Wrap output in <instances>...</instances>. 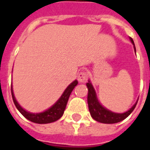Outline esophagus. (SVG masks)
Masks as SVG:
<instances>
[{
    "label": "esophagus",
    "instance_id": "34e87169",
    "mask_svg": "<svg viewBox=\"0 0 150 150\" xmlns=\"http://www.w3.org/2000/svg\"><path fill=\"white\" fill-rule=\"evenodd\" d=\"M78 80L80 82H86V81L88 80V74L86 71H80L78 75Z\"/></svg>",
    "mask_w": 150,
    "mask_h": 150
}]
</instances>
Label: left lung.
<instances>
[{
  "label": "left lung",
  "instance_id": "1",
  "mask_svg": "<svg viewBox=\"0 0 150 150\" xmlns=\"http://www.w3.org/2000/svg\"><path fill=\"white\" fill-rule=\"evenodd\" d=\"M130 40L132 41V43H133V45H134L135 51L134 41H133L132 38H130ZM86 86L88 89H89L87 100H88L89 112H90L92 117L94 120H96V121L100 122V123L114 124L123 121L124 119H125L126 117H128L130 115V114L134 110L135 106L137 104V102H136L129 110H128L125 113H123V114H117V113L110 111V110H108L103 107L102 105H100L98 100L96 98L95 90H94L93 87L90 83V82H87Z\"/></svg>",
  "mask_w": 150,
  "mask_h": 150
}]
</instances>
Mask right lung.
<instances>
[{"label":"right lung","instance_id":"1","mask_svg":"<svg viewBox=\"0 0 150 150\" xmlns=\"http://www.w3.org/2000/svg\"><path fill=\"white\" fill-rule=\"evenodd\" d=\"M78 84L77 80H75L72 83H71L68 86V88L64 90V93L61 96V98L59 99L56 102V103L53 105L50 108L47 110L46 111L42 112V113H39V114H32L29 112H27L23 108L21 107L18 102L16 101L13 93L12 86L11 87V96H12L13 102L15 103V107H17L18 111L23 115L26 119L29 120L32 122L37 124H48L54 122V121H57L59 118H61V116L63 115L64 111L65 110L66 105L68 103V98L70 96L71 92L74 89L75 86H76Z\"/></svg>","mask_w":150,"mask_h":150}]
</instances>
